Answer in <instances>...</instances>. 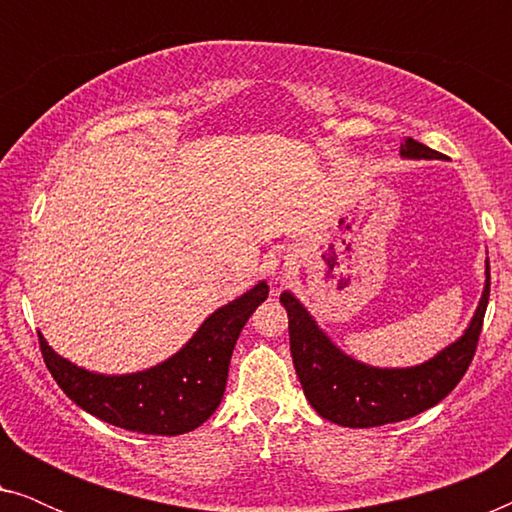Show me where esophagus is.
Wrapping results in <instances>:
<instances>
[{
	"mask_svg": "<svg viewBox=\"0 0 512 512\" xmlns=\"http://www.w3.org/2000/svg\"><path fill=\"white\" fill-rule=\"evenodd\" d=\"M296 261L289 254H275L268 258V275L277 282H289L296 275Z\"/></svg>",
	"mask_w": 512,
	"mask_h": 512,
	"instance_id": "esophagus-1",
	"label": "esophagus"
}]
</instances>
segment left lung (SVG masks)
<instances>
[{
  "instance_id": "1",
  "label": "left lung",
  "mask_w": 512,
  "mask_h": 512,
  "mask_svg": "<svg viewBox=\"0 0 512 512\" xmlns=\"http://www.w3.org/2000/svg\"><path fill=\"white\" fill-rule=\"evenodd\" d=\"M401 156L429 160L440 158V153L408 137L401 144ZM487 300L489 263L478 310L457 342L419 366L373 368L340 352L293 293L284 291L279 296V303L289 314L293 368L303 384L307 401L328 422L349 429L403 422L443 401L471 366Z\"/></svg>"
}]
</instances>
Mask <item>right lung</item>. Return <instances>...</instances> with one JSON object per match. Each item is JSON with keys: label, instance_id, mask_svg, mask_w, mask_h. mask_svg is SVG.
Here are the masks:
<instances>
[{"label": "right lung", "instance_id": "1", "mask_svg": "<svg viewBox=\"0 0 512 512\" xmlns=\"http://www.w3.org/2000/svg\"><path fill=\"white\" fill-rule=\"evenodd\" d=\"M265 298L268 284L258 282L244 296L209 314L172 359L142 373H90L55 354L41 333L39 347L58 387L90 415L125 431L179 436L198 429L219 408L235 342Z\"/></svg>", "mask_w": 512, "mask_h": 512}]
</instances>
